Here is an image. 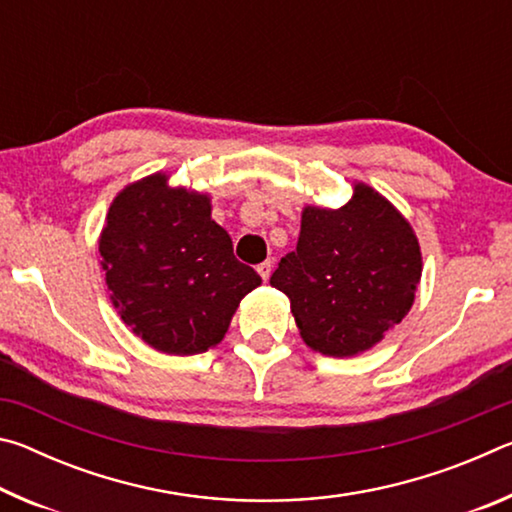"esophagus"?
<instances>
[{"label":"esophagus","instance_id":"1","mask_svg":"<svg viewBox=\"0 0 512 512\" xmlns=\"http://www.w3.org/2000/svg\"><path fill=\"white\" fill-rule=\"evenodd\" d=\"M271 271H273V264H271V262H262V264L257 266V273L262 275L264 282L268 280V277H271Z\"/></svg>","mask_w":512,"mask_h":512}]
</instances>
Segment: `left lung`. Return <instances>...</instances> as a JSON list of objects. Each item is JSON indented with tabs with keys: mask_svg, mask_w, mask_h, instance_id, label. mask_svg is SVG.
I'll return each instance as SVG.
<instances>
[{
	"mask_svg": "<svg viewBox=\"0 0 512 512\" xmlns=\"http://www.w3.org/2000/svg\"><path fill=\"white\" fill-rule=\"evenodd\" d=\"M422 255L409 221L357 183L339 210L305 207L293 253L271 287L291 300L302 341L327 357H354L384 339L413 305Z\"/></svg>",
	"mask_w": 512,
	"mask_h": 512,
	"instance_id": "1",
	"label": "left lung"
}]
</instances>
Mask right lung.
Here are the masks:
<instances>
[{
  "label": "right lung",
  "mask_w": 512,
  "mask_h": 512,
  "mask_svg": "<svg viewBox=\"0 0 512 512\" xmlns=\"http://www.w3.org/2000/svg\"><path fill=\"white\" fill-rule=\"evenodd\" d=\"M164 173L121 189L99 239L110 300L151 348L198 354L221 343L241 298L262 284L212 221L210 196Z\"/></svg>",
  "instance_id": "add662e5"
}]
</instances>
